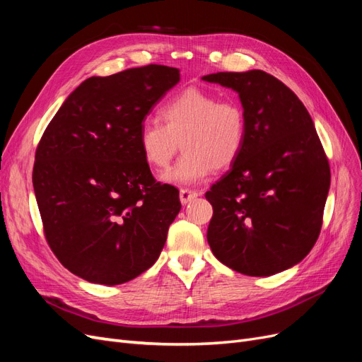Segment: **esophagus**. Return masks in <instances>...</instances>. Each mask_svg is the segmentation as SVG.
Wrapping results in <instances>:
<instances>
[{
	"label": "esophagus",
	"mask_w": 362,
	"mask_h": 362,
	"mask_svg": "<svg viewBox=\"0 0 362 362\" xmlns=\"http://www.w3.org/2000/svg\"><path fill=\"white\" fill-rule=\"evenodd\" d=\"M199 196V193L196 190H190V189H181L180 190V201L182 205L192 202L193 199H196Z\"/></svg>",
	"instance_id": "1"
}]
</instances>
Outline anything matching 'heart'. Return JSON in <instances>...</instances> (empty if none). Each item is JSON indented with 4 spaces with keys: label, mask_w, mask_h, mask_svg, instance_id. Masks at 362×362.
I'll use <instances>...</instances> for the list:
<instances>
[{
    "label": "heart",
    "mask_w": 362,
    "mask_h": 362,
    "mask_svg": "<svg viewBox=\"0 0 362 362\" xmlns=\"http://www.w3.org/2000/svg\"><path fill=\"white\" fill-rule=\"evenodd\" d=\"M158 122L140 127L137 145L151 169L169 168L178 148L184 156L161 177L164 184L194 185L214 169H228L237 161L246 144L247 119L235 100H221L216 93L190 87L164 103Z\"/></svg>",
    "instance_id": "b5f03b06"
}]
</instances>
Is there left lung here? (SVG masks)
<instances>
[{
    "label": "left lung",
    "mask_w": 362,
    "mask_h": 362,
    "mask_svg": "<svg viewBox=\"0 0 362 362\" xmlns=\"http://www.w3.org/2000/svg\"><path fill=\"white\" fill-rule=\"evenodd\" d=\"M238 93L247 134L242 154L205 198L206 240L225 266L270 276L300 262L315 245L331 170L313 119L275 76L259 71L202 76Z\"/></svg>",
    "instance_id": "left-lung-1"
}]
</instances>
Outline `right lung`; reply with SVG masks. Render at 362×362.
<instances>
[{"label": "right lung", "mask_w": 362, "mask_h": 362, "mask_svg": "<svg viewBox=\"0 0 362 362\" xmlns=\"http://www.w3.org/2000/svg\"><path fill=\"white\" fill-rule=\"evenodd\" d=\"M178 81L180 69L163 64L90 76L43 133L33 187L47 242L74 275L117 286L158 259L180 192L152 177L137 134Z\"/></svg>", "instance_id": "add662e5"}]
</instances>
